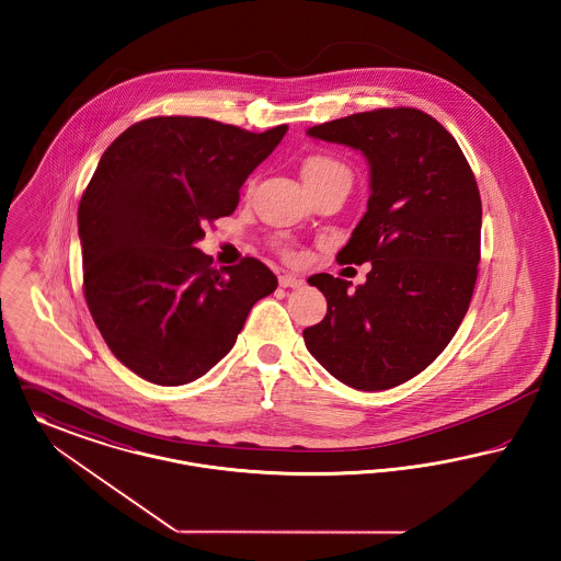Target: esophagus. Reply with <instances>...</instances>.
<instances>
[{"label": "esophagus", "instance_id": "obj_1", "mask_svg": "<svg viewBox=\"0 0 561 561\" xmlns=\"http://www.w3.org/2000/svg\"><path fill=\"white\" fill-rule=\"evenodd\" d=\"M278 285H280L283 289H297V287L304 285V280H301L299 276H295V274H283V276L278 278Z\"/></svg>", "mask_w": 561, "mask_h": 561}]
</instances>
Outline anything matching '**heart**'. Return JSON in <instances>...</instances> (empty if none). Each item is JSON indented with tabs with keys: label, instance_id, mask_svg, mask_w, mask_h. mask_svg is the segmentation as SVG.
I'll use <instances>...</instances> for the list:
<instances>
[{
	"label": "heart",
	"instance_id": "b5f03b06",
	"mask_svg": "<svg viewBox=\"0 0 561 561\" xmlns=\"http://www.w3.org/2000/svg\"><path fill=\"white\" fill-rule=\"evenodd\" d=\"M335 173L348 175V171H346V167H344L342 162H337L335 158L324 156V153H314V156L306 158V162H304V167H301L304 181H306V179L324 178V175H335ZM283 253L289 255V257L294 255L289 249H283Z\"/></svg>",
	"mask_w": 561,
	"mask_h": 561
}]
</instances>
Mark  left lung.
<instances>
[{
	"instance_id": "left-lung-1",
	"label": "left lung",
	"mask_w": 561,
	"mask_h": 561,
	"mask_svg": "<svg viewBox=\"0 0 561 561\" xmlns=\"http://www.w3.org/2000/svg\"><path fill=\"white\" fill-rule=\"evenodd\" d=\"M369 162L367 213L340 264L371 262L365 285L314 274L327 314L304 329L324 369L356 390H386L424 371L462 323L479 266L481 198L456 139L413 107L353 114L308 128Z\"/></svg>"
}]
</instances>
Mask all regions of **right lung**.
Returning a JSON list of instances; mask_svg holds the SVG:
<instances>
[{
	"mask_svg": "<svg viewBox=\"0 0 561 561\" xmlns=\"http://www.w3.org/2000/svg\"><path fill=\"white\" fill-rule=\"evenodd\" d=\"M287 133L158 116L105 149L82 194L84 297L105 344L139 378L181 386L237 344L253 304L278 285L255 257L210 267L194 244L232 215L240 187Z\"/></svg>",
	"mask_w": 561,
	"mask_h": 561,
	"instance_id": "right-lung-1",
	"label": "right lung"
}]
</instances>
